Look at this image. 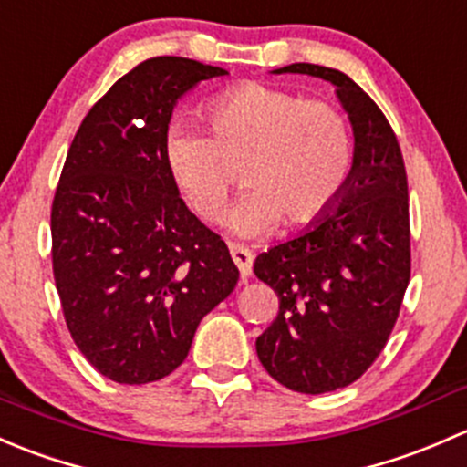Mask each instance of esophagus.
Here are the masks:
<instances>
[{
  "label": "esophagus",
  "instance_id": "obj_1",
  "mask_svg": "<svg viewBox=\"0 0 467 467\" xmlns=\"http://www.w3.org/2000/svg\"><path fill=\"white\" fill-rule=\"evenodd\" d=\"M232 258H234L235 267L240 269V276L247 278L249 274H252V263H254L252 252L244 247H240V244H232Z\"/></svg>",
  "mask_w": 467,
  "mask_h": 467
}]
</instances>
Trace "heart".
<instances>
[{"instance_id": "heart-1", "label": "heart", "mask_w": 467, "mask_h": 467, "mask_svg": "<svg viewBox=\"0 0 467 467\" xmlns=\"http://www.w3.org/2000/svg\"><path fill=\"white\" fill-rule=\"evenodd\" d=\"M211 134L172 126L163 139L171 180L200 218L215 223L243 166L249 186L227 218L238 238H261L278 220L306 224L341 198L353 171V132L337 108L267 83H243L204 108Z\"/></svg>"}]
</instances>
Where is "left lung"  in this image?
<instances>
[{"label":"left lung","mask_w":467,"mask_h":467,"mask_svg":"<svg viewBox=\"0 0 467 467\" xmlns=\"http://www.w3.org/2000/svg\"><path fill=\"white\" fill-rule=\"evenodd\" d=\"M272 74L328 80L353 128L341 198L254 263L278 296L276 319L256 339L258 359L283 387L317 396L362 376L396 324L411 269L407 172L387 117L355 80L307 62Z\"/></svg>","instance_id":"1"}]
</instances>
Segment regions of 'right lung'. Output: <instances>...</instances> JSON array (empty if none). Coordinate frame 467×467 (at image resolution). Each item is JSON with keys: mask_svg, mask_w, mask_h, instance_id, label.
I'll return each instance as SVG.
<instances>
[{"mask_svg": "<svg viewBox=\"0 0 467 467\" xmlns=\"http://www.w3.org/2000/svg\"><path fill=\"white\" fill-rule=\"evenodd\" d=\"M220 67L160 56L109 88L80 123L51 206L54 278L67 328L100 376L166 378L238 267L180 198L163 161L177 100Z\"/></svg>", "mask_w": 467, "mask_h": 467, "instance_id": "add662e5", "label": "right lung"}]
</instances>
